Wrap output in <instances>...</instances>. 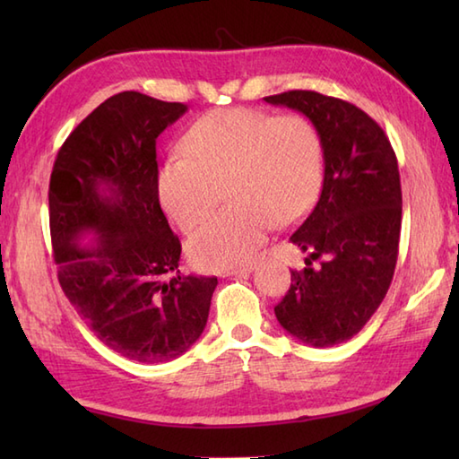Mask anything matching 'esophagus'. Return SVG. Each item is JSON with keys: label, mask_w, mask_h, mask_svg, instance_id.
<instances>
[{"label": "esophagus", "mask_w": 459, "mask_h": 459, "mask_svg": "<svg viewBox=\"0 0 459 459\" xmlns=\"http://www.w3.org/2000/svg\"><path fill=\"white\" fill-rule=\"evenodd\" d=\"M252 270H255V266L247 264V266H238V268H232V270H229V272H224L222 276H245V274H250Z\"/></svg>", "instance_id": "obj_1"}]
</instances>
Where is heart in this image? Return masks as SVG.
<instances>
[{"label":"heart","instance_id":"b5f03b06","mask_svg":"<svg viewBox=\"0 0 459 459\" xmlns=\"http://www.w3.org/2000/svg\"><path fill=\"white\" fill-rule=\"evenodd\" d=\"M185 158L165 160L155 193L165 214L191 230L217 207H230L191 235L187 255L201 270L247 264L272 224L290 227L314 207L324 179L316 126L299 114L221 108L201 116L181 140Z\"/></svg>","mask_w":459,"mask_h":459}]
</instances>
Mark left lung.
Masks as SVG:
<instances>
[{
  "mask_svg": "<svg viewBox=\"0 0 459 459\" xmlns=\"http://www.w3.org/2000/svg\"><path fill=\"white\" fill-rule=\"evenodd\" d=\"M264 100L307 116L325 165L319 201L290 237L307 252L306 268L291 270L274 314L301 343L333 347L365 327L393 281L403 222L396 155L383 128L355 104L314 91Z\"/></svg>",
  "mask_w": 459,
  "mask_h": 459,
  "instance_id": "1",
  "label": "left lung"
}]
</instances>
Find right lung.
<instances>
[{
    "instance_id": "add662e5",
    "label": "right lung",
    "mask_w": 459,
    "mask_h": 459,
    "mask_svg": "<svg viewBox=\"0 0 459 459\" xmlns=\"http://www.w3.org/2000/svg\"><path fill=\"white\" fill-rule=\"evenodd\" d=\"M185 112L134 91L110 96L65 140L48 183L65 296L106 347L148 365L201 337L219 284L181 274V242L155 193V140Z\"/></svg>"
}]
</instances>
